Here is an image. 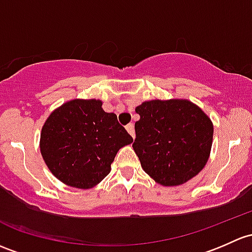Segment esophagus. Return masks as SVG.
Returning a JSON list of instances; mask_svg holds the SVG:
<instances>
[{
  "label": "esophagus",
  "mask_w": 252,
  "mask_h": 252,
  "mask_svg": "<svg viewBox=\"0 0 252 252\" xmlns=\"http://www.w3.org/2000/svg\"><path fill=\"white\" fill-rule=\"evenodd\" d=\"M126 129L128 130V133L133 136V139L135 137V129H134V124L133 123H129L128 126H126Z\"/></svg>",
  "instance_id": "34e87169"
}]
</instances>
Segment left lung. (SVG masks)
<instances>
[{
	"label": "left lung",
	"instance_id": "8db88e82",
	"mask_svg": "<svg viewBox=\"0 0 252 252\" xmlns=\"http://www.w3.org/2000/svg\"><path fill=\"white\" fill-rule=\"evenodd\" d=\"M133 148L142 169L163 186H179L205 166L213 145L210 118L189 100H151L135 108Z\"/></svg>",
	"mask_w": 252,
	"mask_h": 252
}]
</instances>
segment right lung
Listing matches in <instances>:
<instances>
[{
  "instance_id": "1",
  "label": "right lung",
  "mask_w": 252,
  "mask_h": 252,
  "mask_svg": "<svg viewBox=\"0 0 252 252\" xmlns=\"http://www.w3.org/2000/svg\"><path fill=\"white\" fill-rule=\"evenodd\" d=\"M100 100L75 99L58 107L42 128L39 148L57 179L76 189H92L111 171L116 155L133 137Z\"/></svg>"
}]
</instances>
